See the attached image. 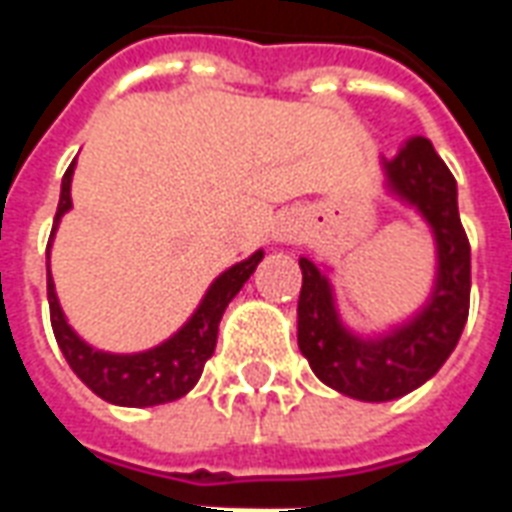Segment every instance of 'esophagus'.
<instances>
[{
	"mask_svg": "<svg viewBox=\"0 0 512 512\" xmlns=\"http://www.w3.org/2000/svg\"><path fill=\"white\" fill-rule=\"evenodd\" d=\"M279 238H285V233H279Z\"/></svg>",
	"mask_w": 512,
	"mask_h": 512,
	"instance_id": "obj_1",
	"label": "esophagus"
}]
</instances>
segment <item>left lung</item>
<instances>
[{"label":"left lung","mask_w":512,"mask_h":512,"mask_svg":"<svg viewBox=\"0 0 512 512\" xmlns=\"http://www.w3.org/2000/svg\"><path fill=\"white\" fill-rule=\"evenodd\" d=\"M386 175L389 186L428 219L439 246L436 290L414 321L381 340H359L337 321L326 277L312 260H299L304 277L299 296L301 354L323 384L367 403L408 395L439 373L461 340L472 290V255L458 216V186L439 153L425 136H414L386 161Z\"/></svg>","instance_id":"1"}]
</instances>
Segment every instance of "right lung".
<instances>
[{"instance_id": "1", "label": "right lung", "mask_w": 512, "mask_h": 512, "mask_svg": "<svg viewBox=\"0 0 512 512\" xmlns=\"http://www.w3.org/2000/svg\"><path fill=\"white\" fill-rule=\"evenodd\" d=\"M71 175L73 164L62 175L60 205H57L51 238H54L60 216L71 208ZM260 260H263V252H255L249 260L238 263L230 271H224L222 277L213 282L211 290L205 293L200 310L194 312L191 321L175 337H169L167 343H161L153 351H145V354L128 356L93 351L90 345L76 337V332L62 315L49 271L46 288H49L51 329H54L57 345H60L62 356L68 359L73 373L82 378L95 395L104 397L106 403L131 408L161 406V403L183 397L191 386L200 381L202 367L211 359L213 348H216V334H219V321H222L224 310L233 301L235 293L244 288L246 279L252 277V271H255Z\"/></svg>"}]
</instances>
